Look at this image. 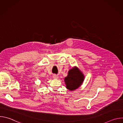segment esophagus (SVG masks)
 <instances>
[{
  "label": "esophagus",
  "mask_w": 123,
  "mask_h": 123,
  "mask_svg": "<svg viewBox=\"0 0 123 123\" xmlns=\"http://www.w3.org/2000/svg\"><path fill=\"white\" fill-rule=\"evenodd\" d=\"M53 78L54 79H57L58 78V76L57 75L54 74V75H53Z\"/></svg>",
  "instance_id": "34e87169"
}]
</instances>
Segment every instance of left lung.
Listing matches in <instances>:
<instances>
[{"mask_svg":"<svg viewBox=\"0 0 123 123\" xmlns=\"http://www.w3.org/2000/svg\"><path fill=\"white\" fill-rule=\"evenodd\" d=\"M84 79V75L80 69L76 67L73 68L69 70L67 76L64 79L66 88L71 91L78 89L82 85Z\"/></svg>","mask_w":123,"mask_h":123,"instance_id":"left-lung-1","label":"left lung"}]
</instances>
